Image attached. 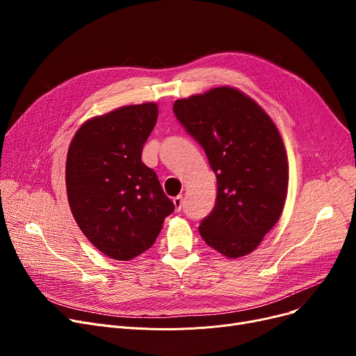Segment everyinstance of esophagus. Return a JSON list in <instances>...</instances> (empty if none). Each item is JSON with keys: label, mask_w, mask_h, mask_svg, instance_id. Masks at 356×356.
Masks as SVG:
<instances>
[{"label": "esophagus", "mask_w": 356, "mask_h": 356, "mask_svg": "<svg viewBox=\"0 0 356 356\" xmlns=\"http://www.w3.org/2000/svg\"><path fill=\"white\" fill-rule=\"evenodd\" d=\"M173 203H175V208H176V211L179 212V211L181 209V207H183V197H181V195H179V196H176V197H173Z\"/></svg>", "instance_id": "esophagus-1"}]
</instances>
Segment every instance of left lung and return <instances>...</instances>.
I'll use <instances>...</instances> for the list:
<instances>
[{
	"label": "left lung",
	"instance_id": "left-lung-1",
	"mask_svg": "<svg viewBox=\"0 0 356 356\" xmlns=\"http://www.w3.org/2000/svg\"><path fill=\"white\" fill-rule=\"evenodd\" d=\"M173 111L216 175V203L200 222V236L228 258L252 252L282 216L287 196L289 161L278 128L232 86L177 99Z\"/></svg>",
	"mask_w": 356,
	"mask_h": 356
}]
</instances>
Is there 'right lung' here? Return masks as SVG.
I'll use <instances>...</instances> for the list:
<instances>
[{
  "mask_svg": "<svg viewBox=\"0 0 356 356\" xmlns=\"http://www.w3.org/2000/svg\"><path fill=\"white\" fill-rule=\"evenodd\" d=\"M159 117L154 102L120 106L83 122L66 159L72 215L93 247L128 261L156 242L175 211L153 168L141 161Z\"/></svg>",
  "mask_w": 356,
  "mask_h": 356,
  "instance_id": "right-lung-1",
  "label": "right lung"
}]
</instances>
